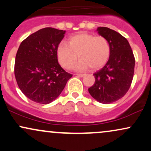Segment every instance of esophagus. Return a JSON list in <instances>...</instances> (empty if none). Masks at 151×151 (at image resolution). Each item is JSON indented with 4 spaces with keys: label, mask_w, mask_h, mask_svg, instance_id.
Masks as SVG:
<instances>
[{
    "label": "esophagus",
    "mask_w": 151,
    "mask_h": 151,
    "mask_svg": "<svg viewBox=\"0 0 151 151\" xmlns=\"http://www.w3.org/2000/svg\"><path fill=\"white\" fill-rule=\"evenodd\" d=\"M77 75L78 77H83L84 76H85V74H77Z\"/></svg>",
    "instance_id": "obj_1"
}]
</instances>
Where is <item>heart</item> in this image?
<instances>
[{
    "mask_svg": "<svg viewBox=\"0 0 151 151\" xmlns=\"http://www.w3.org/2000/svg\"><path fill=\"white\" fill-rule=\"evenodd\" d=\"M57 54L59 62L64 68H72L78 57L80 61L76 69L82 70L90 67L96 70L103 67L111 55V45L109 40L103 36H95L81 33L72 36L69 45L61 42L58 45Z\"/></svg>",
    "mask_w": 151,
    "mask_h": 151,
    "instance_id": "obj_1",
    "label": "heart"
}]
</instances>
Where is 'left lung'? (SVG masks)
I'll return each mask as SVG.
<instances>
[{
    "mask_svg": "<svg viewBox=\"0 0 151 151\" xmlns=\"http://www.w3.org/2000/svg\"><path fill=\"white\" fill-rule=\"evenodd\" d=\"M97 31L109 40L111 55L104 67L93 74L95 82L88 90L96 101L107 104L120 99L129 91L135 58L129 42L120 33L106 27H98Z\"/></svg>",
    "mask_w": 151,
    "mask_h": 151,
    "instance_id": "8db88e82",
    "label": "left lung"
}]
</instances>
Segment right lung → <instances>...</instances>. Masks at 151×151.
Instances as JSON below:
<instances>
[{
    "mask_svg": "<svg viewBox=\"0 0 151 151\" xmlns=\"http://www.w3.org/2000/svg\"><path fill=\"white\" fill-rule=\"evenodd\" d=\"M65 31L45 27L31 34L19 47L14 72L18 85L29 99L47 104L60 96L72 74L58 63V45Z\"/></svg>",
    "mask_w": 151,
    "mask_h": 151,
    "instance_id": "right-lung-1",
    "label": "right lung"
}]
</instances>
